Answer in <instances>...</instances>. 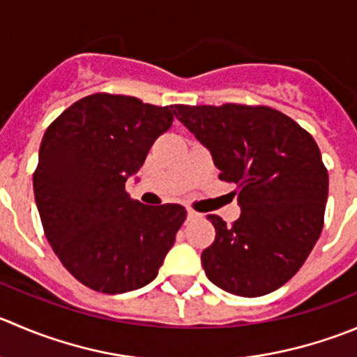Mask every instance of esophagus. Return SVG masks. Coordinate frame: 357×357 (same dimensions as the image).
<instances>
[{
    "mask_svg": "<svg viewBox=\"0 0 357 357\" xmlns=\"http://www.w3.org/2000/svg\"><path fill=\"white\" fill-rule=\"evenodd\" d=\"M200 218V214L199 213H195V211L193 209H188V220L192 221V220H199Z\"/></svg>",
    "mask_w": 357,
    "mask_h": 357,
    "instance_id": "obj_1",
    "label": "esophagus"
}]
</instances>
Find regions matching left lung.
<instances>
[{
  "label": "left lung",
  "mask_w": 357,
  "mask_h": 357,
  "mask_svg": "<svg viewBox=\"0 0 357 357\" xmlns=\"http://www.w3.org/2000/svg\"><path fill=\"white\" fill-rule=\"evenodd\" d=\"M176 116L211 151L221 181L235 183L241 218L216 214L202 251L213 284L238 296L266 295L305 263L324 225L328 169L314 137L271 106L174 105Z\"/></svg>",
  "instance_id": "obj_1"
}]
</instances>
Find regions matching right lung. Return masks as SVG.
Wrapping results in <instances>:
<instances>
[{
	"instance_id": "add662e5",
	"label": "right lung",
	"mask_w": 357,
	"mask_h": 357,
	"mask_svg": "<svg viewBox=\"0 0 357 357\" xmlns=\"http://www.w3.org/2000/svg\"><path fill=\"white\" fill-rule=\"evenodd\" d=\"M172 120L169 106L99 92L45 130L34 199L52 249L86 288L108 295L143 288L174 244L185 207L144 206L126 190Z\"/></svg>"
}]
</instances>
